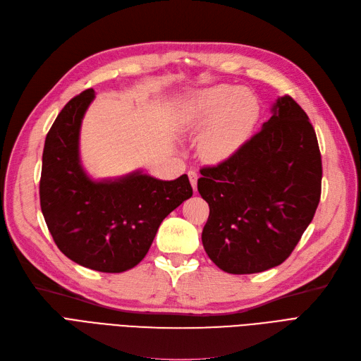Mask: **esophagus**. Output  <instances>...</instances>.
Segmentation results:
<instances>
[{"mask_svg":"<svg viewBox=\"0 0 361 361\" xmlns=\"http://www.w3.org/2000/svg\"><path fill=\"white\" fill-rule=\"evenodd\" d=\"M188 178H190V182L192 185L194 191H197V180H198V173L195 170H190L188 171Z\"/></svg>","mask_w":361,"mask_h":361,"instance_id":"34e87169","label":"esophagus"}]
</instances>
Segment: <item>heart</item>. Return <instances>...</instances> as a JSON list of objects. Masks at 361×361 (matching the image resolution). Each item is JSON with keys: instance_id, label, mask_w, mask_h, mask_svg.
I'll return each mask as SVG.
<instances>
[{"instance_id": "heart-1", "label": "heart", "mask_w": 361, "mask_h": 361, "mask_svg": "<svg viewBox=\"0 0 361 361\" xmlns=\"http://www.w3.org/2000/svg\"><path fill=\"white\" fill-rule=\"evenodd\" d=\"M257 99L244 89L221 84L192 93L182 105L178 120L183 130L201 132L200 151L209 161L233 155L247 139L259 118Z\"/></svg>"}]
</instances>
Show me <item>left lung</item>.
Listing matches in <instances>:
<instances>
[{
  "instance_id": "8db88e82",
  "label": "left lung",
  "mask_w": 361,
  "mask_h": 361,
  "mask_svg": "<svg viewBox=\"0 0 361 361\" xmlns=\"http://www.w3.org/2000/svg\"><path fill=\"white\" fill-rule=\"evenodd\" d=\"M261 132L218 166L200 171L210 207L203 246L229 274L283 264L311 224L322 195V155L308 115L279 97Z\"/></svg>"
}]
</instances>
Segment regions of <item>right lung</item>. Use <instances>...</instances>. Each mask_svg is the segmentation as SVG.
Returning a JSON list of instances; mask_svg holds the SVG:
<instances>
[{
    "instance_id": "add662e5",
    "label": "right lung",
    "mask_w": 361,
    "mask_h": 361,
    "mask_svg": "<svg viewBox=\"0 0 361 361\" xmlns=\"http://www.w3.org/2000/svg\"><path fill=\"white\" fill-rule=\"evenodd\" d=\"M93 99V89L71 99L47 133L41 212L56 246L71 261L100 272H123L145 257L158 226L192 188L186 175L160 180L140 170L118 179H90L80 160V128Z\"/></svg>"
}]
</instances>
